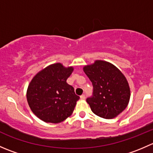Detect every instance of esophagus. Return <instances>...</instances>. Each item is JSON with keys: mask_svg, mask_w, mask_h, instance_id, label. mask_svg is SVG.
<instances>
[{"mask_svg": "<svg viewBox=\"0 0 153 153\" xmlns=\"http://www.w3.org/2000/svg\"><path fill=\"white\" fill-rule=\"evenodd\" d=\"M80 98H81V99H82V100H84V99H85L86 96H85V95H81V96H80Z\"/></svg>", "mask_w": 153, "mask_h": 153, "instance_id": "esophagus-1", "label": "esophagus"}]
</instances>
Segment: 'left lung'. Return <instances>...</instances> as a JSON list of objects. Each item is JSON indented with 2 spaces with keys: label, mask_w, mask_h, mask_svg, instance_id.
Listing matches in <instances>:
<instances>
[{
  "label": "left lung",
  "mask_w": 153,
  "mask_h": 153,
  "mask_svg": "<svg viewBox=\"0 0 153 153\" xmlns=\"http://www.w3.org/2000/svg\"><path fill=\"white\" fill-rule=\"evenodd\" d=\"M84 71L93 86L86 102L98 116L111 119L124 110L130 98L129 84L122 72L112 64L96 61Z\"/></svg>",
  "instance_id": "1"
}]
</instances>
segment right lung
Listing matches in <instances>:
<instances>
[{"instance_id":"1","label":"right lung","mask_w":153,"mask_h":153,"mask_svg":"<svg viewBox=\"0 0 153 153\" xmlns=\"http://www.w3.org/2000/svg\"><path fill=\"white\" fill-rule=\"evenodd\" d=\"M73 71L61 64L46 67L33 78L27 98L34 114L47 123H60L72 115L77 101L74 88L67 83Z\"/></svg>"}]
</instances>
